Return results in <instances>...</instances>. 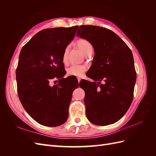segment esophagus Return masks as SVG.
Wrapping results in <instances>:
<instances>
[{
	"label": "esophagus",
	"mask_w": 156,
	"mask_h": 156,
	"mask_svg": "<svg viewBox=\"0 0 156 156\" xmlns=\"http://www.w3.org/2000/svg\"><path fill=\"white\" fill-rule=\"evenodd\" d=\"M77 80H78V82H79V83L80 81H81V79H80V78H79V77L77 78Z\"/></svg>",
	"instance_id": "34e87169"
}]
</instances>
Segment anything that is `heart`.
Instances as JSON below:
<instances>
[{"instance_id":"1","label":"heart","mask_w":156,"mask_h":156,"mask_svg":"<svg viewBox=\"0 0 156 156\" xmlns=\"http://www.w3.org/2000/svg\"><path fill=\"white\" fill-rule=\"evenodd\" d=\"M77 45L84 55H87L90 52L93 51L92 45L85 39L79 40L77 42ZM69 51V48L68 46L65 48L63 52L62 60L64 64H67L68 61ZM87 69V66L84 65H72L67 69V74L69 76L81 77L84 73L86 72Z\"/></svg>"}]
</instances>
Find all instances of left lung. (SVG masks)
<instances>
[{
  "instance_id": "1",
  "label": "left lung",
  "mask_w": 156,
  "mask_h": 156,
  "mask_svg": "<svg viewBox=\"0 0 156 156\" xmlns=\"http://www.w3.org/2000/svg\"><path fill=\"white\" fill-rule=\"evenodd\" d=\"M77 36L88 40L95 53L88 73L94 82L79 84L85 92L87 119L98 126L114 124L126 114L133 100L136 77L133 54L119 36L105 28L82 25ZM101 80L104 84H101Z\"/></svg>"
}]
</instances>
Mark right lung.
<instances>
[{
    "mask_svg": "<svg viewBox=\"0 0 156 156\" xmlns=\"http://www.w3.org/2000/svg\"><path fill=\"white\" fill-rule=\"evenodd\" d=\"M77 27L42 30L21 50L16 69L18 96L28 114L43 126H59L68 120L72 93L78 87L63 78L62 58ZM53 78L59 81L51 86Z\"/></svg>",
    "mask_w": 156,
    "mask_h": 156,
    "instance_id": "right-lung-1",
    "label": "right lung"
}]
</instances>
